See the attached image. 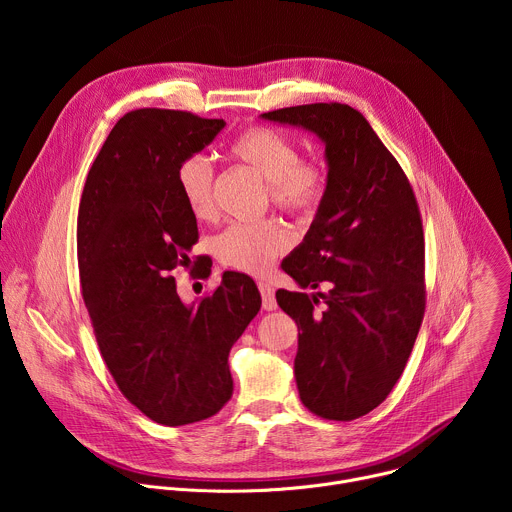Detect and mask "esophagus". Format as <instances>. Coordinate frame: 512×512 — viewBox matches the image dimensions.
Masks as SVG:
<instances>
[{
	"label": "esophagus",
	"mask_w": 512,
	"mask_h": 512,
	"mask_svg": "<svg viewBox=\"0 0 512 512\" xmlns=\"http://www.w3.org/2000/svg\"><path fill=\"white\" fill-rule=\"evenodd\" d=\"M259 291H261V302H263V310L273 312L277 310V300H275V291L269 283L259 281Z\"/></svg>",
	"instance_id": "esophagus-1"
}]
</instances>
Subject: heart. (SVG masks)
<instances>
[{"label":"heart","mask_w":512,"mask_h":512,"mask_svg":"<svg viewBox=\"0 0 512 512\" xmlns=\"http://www.w3.org/2000/svg\"><path fill=\"white\" fill-rule=\"evenodd\" d=\"M229 150L233 158L263 176L277 206L308 214L322 200L326 188L324 168L314 162H302L296 143L285 135L267 127H251L233 139ZM176 184L186 208L196 218L206 221L214 214L212 168L202 156H190L180 162ZM289 243V233L271 221L233 225L216 237L214 253L231 269L263 275L289 249Z\"/></svg>","instance_id":"heart-1"}]
</instances>
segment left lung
<instances>
[{"label":"left lung","mask_w":512,"mask_h":512,"mask_svg":"<svg viewBox=\"0 0 512 512\" xmlns=\"http://www.w3.org/2000/svg\"><path fill=\"white\" fill-rule=\"evenodd\" d=\"M324 143L326 188L304 241L281 267L302 289H279L298 324L294 373L302 403L350 421L381 405L401 377L423 310V229L413 190L364 115L340 103L259 115ZM320 299L325 310L313 314Z\"/></svg>","instance_id":"obj_1"}]
</instances>
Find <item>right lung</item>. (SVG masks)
I'll return each mask as SVG.
<instances>
[{
	"instance_id": "1",
	"label": "right lung",
	"mask_w": 512,
	"mask_h": 512,
	"mask_svg": "<svg viewBox=\"0 0 512 512\" xmlns=\"http://www.w3.org/2000/svg\"><path fill=\"white\" fill-rule=\"evenodd\" d=\"M225 125L168 109L123 115L79 206L83 300L103 360L121 393L170 427L212 417L231 399L229 352L261 308L245 273L225 271L214 294L192 304L180 300L172 277L198 239L176 170Z\"/></svg>"
}]
</instances>
